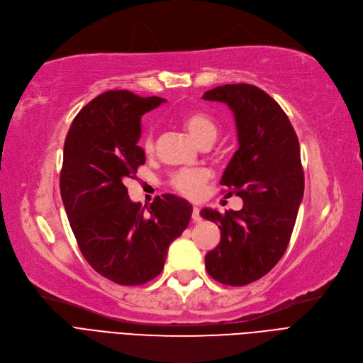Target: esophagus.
<instances>
[{"instance_id": "1", "label": "esophagus", "mask_w": 363, "mask_h": 363, "mask_svg": "<svg viewBox=\"0 0 363 363\" xmlns=\"http://www.w3.org/2000/svg\"><path fill=\"white\" fill-rule=\"evenodd\" d=\"M194 223H200L201 220V215H200V209L199 208H193V215H191Z\"/></svg>"}]
</instances>
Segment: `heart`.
Listing matches in <instances>:
<instances>
[{
  "instance_id": "heart-1",
  "label": "heart",
  "mask_w": 363,
  "mask_h": 363,
  "mask_svg": "<svg viewBox=\"0 0 363 363\" xmlns=\"http://www.w3.org/2000/svg\"><path fill=\"white\" fill-rule=\"evenodd\" d=\"M182 124L185 130L196 140L199 145L212 144L218 136L219 128L215 118L203 111H191L184 116ZM144 152L152 154L155 148V140L152 132H147L143 138ZM212 177L211 170L208 169H182L177 173H173L170 178V185L173 190L181 196L196 200L203 194L204 184H206Z\"/></svg>"
}]
</instances>
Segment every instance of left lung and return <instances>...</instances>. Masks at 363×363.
Here are the masks:
<instances>
[{"label":"left lung","mask_w":363,"mask_h":363,"mask_svg":"<svg viewBox=\"0 0 363 363\" xmlns=\"http://www.w3.org/2000/svg\"><path fill=\"white\" fill-rule=\"evenodd\" d=\"M203 99L227 104L234 114L239 150L220 185L228 197L243 199L240 211L200 212L220 230L219 245L204 261L216 281L245 286L269 273L291 240L304 194L299 143L285 111L257 86H219Z\"/></svg>","instance_id":"obj_1"}]
</instances>
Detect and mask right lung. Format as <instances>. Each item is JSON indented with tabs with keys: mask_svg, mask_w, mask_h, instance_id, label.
<instances>
[{
	"mask_svg": "<svg viewBox=\"0 0 363 363\" xmlns=\"http://www.w3.org/2000/svg\"><path fill=\"white\" fill-rule=\"evenodd\" d=\"M163 102L108 90L77 114L64 145L60 196L78 247L94 272L124 286L162 273L170 243L193 213L186 200L166 194L147 215L125 188L145 163L138 145L140 117Z\"/></svg>",
	"mask_w": 363,
	"mask_h": 363,
	"instance_id": "add662e5",
	"label": "right lung"
}]
</instances>
